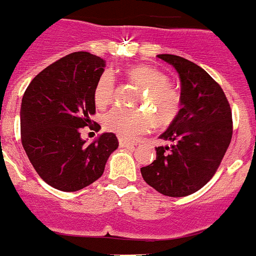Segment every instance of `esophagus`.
<instances>
[{
  "mask_svg": "<svg viewBox=\"0 0 256 256\" xmlns=\"http://www.w3.org/2000/svg\"><path fill=\"white\" fill-rule=\"evenodd\" d=\"M119 146H120L122 148H134V144H132V142H128L126 141V140H119Z\"/></svg>",
  "mask_w": 256,
  "mask_h": 256,
  "instance_id": "34e87169",
  "label": "esophagus"
}]
</instances>
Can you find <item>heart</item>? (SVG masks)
Listing matches in <instances>:
<instances>
[{
  "instance_id": "b5f03b06",
  "label": "heart",
  "mask_w": 256,
  "mask_h": 256,
  "mask_svg": "<svg viewBox=\"0 0 256 256\" xmlns=\"http://www.w3.org/2000/svg\"><path fill=\"white\" fill-rule=\"evenodd\" d=\"M126 76L130 82L142 88L138 105L148 108L156 124H168L177 116L180 106V97L168 84V76L148 65H138L128 69ZM114 76L112 72L101 74L94 90V102L104 108L114 96ZM104 124L124 140H133L148 130L151 116L148 112L138 108H112L104 118Z\"/></svg>"
}]
</instances>
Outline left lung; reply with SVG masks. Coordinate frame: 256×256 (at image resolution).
<instances>
[{
  "label": "left lung",
  "mask_w": 256,
  "mask_h": 256,
  "mask_svg": "<svg viewBox=\"0 0 256 256\" xmlns=\"http://www.w3.org/2000/svg\"><path fill=\"white\" fill-rule=\"evenodd\" d=\"M158 58L177 70L182 108L159 136L170 144L156 148V159L141 168V174L162 195L183 198L216 174L232 138V112L220 86L202 68L180 56Z\"/></svg>",
  "instance_id": "8db88e82"
}]
</instances>
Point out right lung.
Listing matches in <instances>:
<instances>
[{"label": "right lung", "instance_id": "add662e5", "mask_svg": "<svg viewBox=\"0 0 256 256\" xmlns=\"http://www.w3.org/2000/svg\"><path fill=\"white\" fill-rule=\"evenodd\" d=\"M106 61L90 52H73L42 70L22 96V144L40 177L60 191L74 192L102 176L119 146L105 132L91 144L80 128L94 114V90Z\"/></svg>", "mask_w": 256, "mask_h": 256}]
</instances>
